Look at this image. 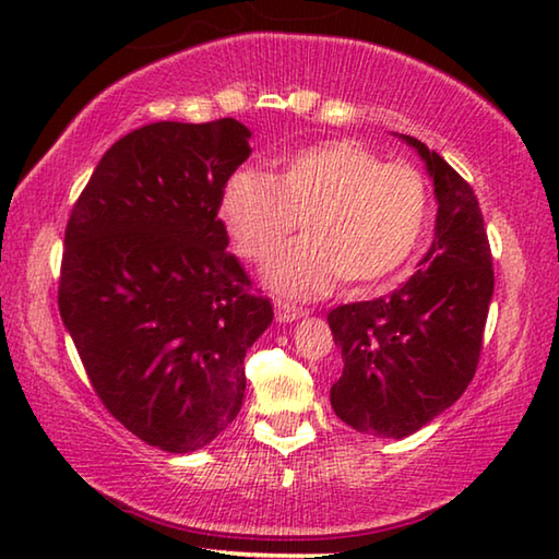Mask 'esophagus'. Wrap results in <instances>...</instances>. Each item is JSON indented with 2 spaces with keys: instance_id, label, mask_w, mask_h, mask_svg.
I'll list each match as a JSON object with an SVG mask.
<instances>
[{
  "instance_id": "obj_1",
  "label": "esophagus",
  "mask_w": 559,
  "mask_h": 559,
  "mask_svg": "<svg viewBox=\"0 0 559 559\" xmlns=\"http://www.w3.org/2000/svg\"><path fill=\"white\" fill-rule=\"evenodd\" d=\"M273 306H276V318L281 320V323H290V320H298V318L306 316V310L298 308V306H290V302L276 300Z\"/></svg>"
}]
</instances>
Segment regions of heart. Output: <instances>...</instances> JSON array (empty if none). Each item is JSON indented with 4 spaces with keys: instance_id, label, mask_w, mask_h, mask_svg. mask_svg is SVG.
<instances>
[{
    "instance_id": "heart-1",
    "label": "heart",
    "mask_w": 559,
    "mask_h": 559,
    "mask_svg": "<svg viewBox=\"0 0 559 559\" xmlns=\"http://www.w3.org/2000/svg\"><path fill=\"white\" fill-rule=\"evenodd\" d=\"M219 214L246 259H269L296 231L306 236L269 261L266 283L296 298L323 296L343 281L365 293L400 271L429 216L419 169L382 163L353 140H325L283 159L278 175L239 167L226 179Z\"/></svg>"
}]
</instances>
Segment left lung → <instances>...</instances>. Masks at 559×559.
I'll list each match as a JSON object with an SVG mask.
<instances>
[{"mask_svg":"<svg viewBox=\"0 0 559 559\" xmlns=\"http://www.w3.org/2000/svg\"><path fill=\"white\" fill-rule=\"evenodd\" d=\"M404 140L433 179L431 249L390 296L328 313L345 362L330 404L347 427L380 439L409 437L466 392L493 296V257L473 187L437 150Z\"/></svg>","mask_w":559,"mask_h":559,"instance_id":"1","label":"left lung"}]
</instances>
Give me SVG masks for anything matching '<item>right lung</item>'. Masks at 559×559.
Segmentation results:
<instances>
[{"instance_id":"obj_1","label":"right lung","mask_w":559,"mask_h":559,"mask_svg":"<svg viewBox=\"0 0 559 559\" xmlns=\"http://www.w3.org/2000/svg\"><path fill=\"white\" fill-rule=\"evenodd\" d=\"M239 120H159L112 143L66 224L59 310L103 406L189 453L241 409L243 357L271 325L219 219L249 157Z\"/></svg>"}]
</instances>
